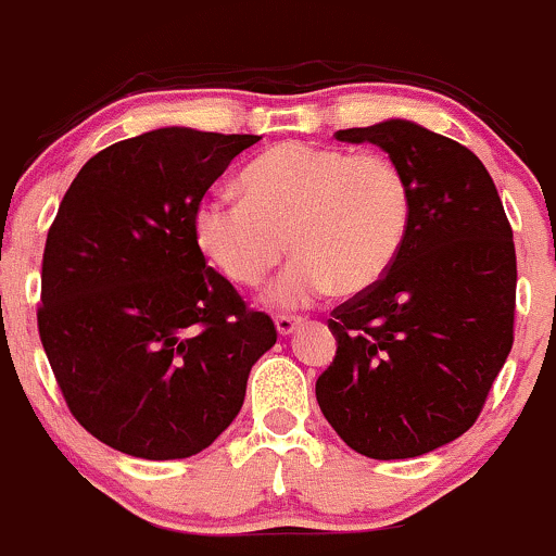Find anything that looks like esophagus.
<instances>
[{
	"label": "esophagus",
	"instance_id": "1",
	"mask_svg": "<svg viewBox=\"0 0 556 556\" xmlns=\"http://www.w3.org/2000/svg\"><path fill=\"white\" fill-rule=\"evenodd\" d=\"M274 325H277V332L282 334V338H288V334L295 332V327L301 325V319H298V316H277Z\"/></svg>",
	"mask_w": 556,
	"mask_h": 556
}]
</instances>
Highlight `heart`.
<instances>
[{"label": "heart", "mask_w": 556, "mask_h": 556, "mask_svg": "<svg viewBox=\"0 0 556 556\" xmlns=\"http://www.w3.org/2000/svg\"><path fill=\"white\" fill-rule=\"evenodd\" d=\"M245 200H205L194 240L231 285L255 288L298 255L266 292L277 308L311 306L338 288H375L395 264L412 224V187L380 152L282 142L240 176Z\"/></svg>", "instance_id": "heart-1"}]
</instances>
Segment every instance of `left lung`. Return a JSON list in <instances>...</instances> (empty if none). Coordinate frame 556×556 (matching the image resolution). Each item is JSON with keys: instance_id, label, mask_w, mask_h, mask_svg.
<instances>
[{"instance_id": "8db88e82", "label": "left lung", "mask_w": 556, "mask_h": 556, "mask_svg": "<svg viewBox=\"0 0 556 556\" xmlns=\"http://www.w3.org/2000/svg\"><path fill=\"white\" fill-rule=\"evenodd\" d=\"M334 137L377 144L406 174L412 224L375 288L332 311L338 353L316 380L327 422L369 459H412L478 419L511 351L517 258L480 157L404 118Z\"/></svg>"}]
</instances>
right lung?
<instances>
[{
	"instance_id": "1",
	"label": "right lung",
	"mask_w": 556,
	"mask_h": 556,
	"mask_svg": "<svg viewBox=\"0 0 556 556\" xmlns=\"http://www.w3.org/2000/svg\"><path fill=\"white\" fill-rule=\"evenodd\" d=\"M255 134L166 126L97 152L47 235L39 334L73 417L139 459H187L240 414L277 343L205 266L194 213Z\"/></svg>"
}]
</instances>
